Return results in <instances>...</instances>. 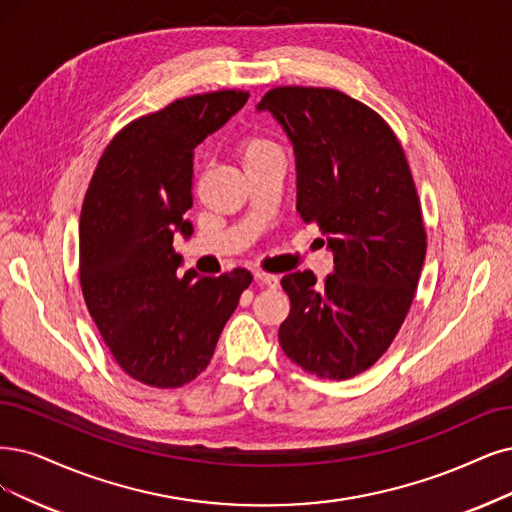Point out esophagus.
I'll return each instance as SVG.
<instances>
[{"label":"esophagus","instance_id":"obj_1","mask_svg":"<svg viewBox=\"0 0 512 512\" xmlns=\"http://www.w3.org/2000/svg\"><path fill=\"white\" fill-rule=\"evenodd\" d=\"M255 280L259 282V285L268 287V289H276V287H278V282H280L276 274H268V272H261V270H257V272H255Z\"/></svg>","mask_w":512,"mask_h":512}]
</instances>
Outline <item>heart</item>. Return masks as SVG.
<instances>
[{
    "label": "heart",
    "instance_id": "b5f03b06",
    "mask_svg": "<svg viewBox=\"0 0 512 512\" xmlns=\"http://www.w3.org/2000/svg\"><path fill=\"white\" fill-rule=\"evenodd\" d=\"M240 149V156H242V162H251V160H257V158H263L268 154H274V151H278V147L266 139V137H259V135H249L244 137L238 145Z\"/></svg>",
    "mask_w": 512,
    "mask_h": 512
}]
</instances>
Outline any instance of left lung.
Returning a JSON list of instances; mask_svg holds the SVG:
<instances>
[{
    "label": "left lung",
    "mask_w": 512,
    "mask_h": 512,
    "mask_svg": "<svg viewBox=\"0 0 512 512\" xmlns=\"http://www.w3.org/2000/svg\"><path fill=\"white\" fill-rule=\"evenodd\" d=\"M293 143L297 213L318 225L333 274L280 280L291 312L280 348L304 371L350 380L380 361L415 297L426 257L422 206L401 141L365 103L333 88L278 86L263 94Z\"/></svg>",
    "instance_id": "left-lung-1"
}]
</instances>
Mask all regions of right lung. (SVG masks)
I'll return each instance as SVG.
<instances>
[{
    "label": "right lung",
    "mask_w": 512,
    "mask_h": 512,
    "mask_svg": "<svg viewBox=\"0 0 512 512\" xmlns=\"http://www.w3.org/2000/svg\"><path fill=\"white\" fill-rule=\"evenodd\" d=\"M249 101L217 90L126 124L94 170L80 217V282L116 363L141 384L179 388L211 363L251 272L179 274L173 240L192 236L194 149Z\"/></svg>",
    "instance_id": "right-lung-1"
}]
</instances>
